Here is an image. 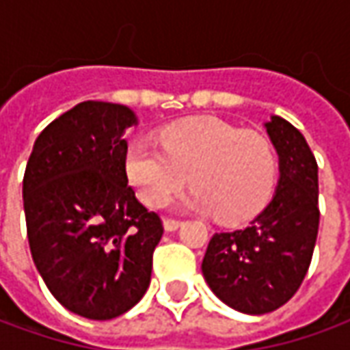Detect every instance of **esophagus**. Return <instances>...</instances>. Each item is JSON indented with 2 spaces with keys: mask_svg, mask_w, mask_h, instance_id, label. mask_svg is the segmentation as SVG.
<instances>
[{
  "mask_svg": "<svg viewBox=\"0 0 350 350\" xmlns=\"http://www.w3.org/2000/svg\"><path fill=\"white\" fill-rule=\"evenodd\" d=\"M163 226H165L166 232H176V230L182 226V222H180V220H174V218H165Z\"/></svg>",
  "mask_w": 350,
  "mask_h": 350,
  "instance_id": "obj_1",
  "label": "esophagus"
}]
</instances>
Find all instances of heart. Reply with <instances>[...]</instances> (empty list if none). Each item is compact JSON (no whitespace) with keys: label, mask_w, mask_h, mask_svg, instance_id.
I'll list each match as a JSON object with an SVG mask.
<instances>
[{"label":"heart","mask_w":350,"mask_h":350,"mask_svg":"<svg viewBox=\"0 0 350 350\" xmlns=\"http://www.w3.org/2000/svg\"><path fill=\"white\" fill-rule=\"evenodd\" d=\"M161 149L135 139L126 151V176L147 206H161L189 182L187 206L215 213L222 224L245 222L274 189L275 155L265 135L216 116H191L159 132Z\"/></svg>","instance_id":"heart-1"}]
</instances>
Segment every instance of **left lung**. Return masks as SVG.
Masks as SVG:
<instances>
[{
  "mask_svg": "<svg viewBox=\"0 0 350 350\" xmlns=\"http://www.w3.org/2000/svg\"><path fill=\"white\" fill-rule=\"evenodd\" d=\"M265 128L280 157L274 197L247 228L213 235L201 265L213 293L245 314L272 312L297 293L320 224L318 165L305 135L282 116Z\"/></svg>",
  "mask_w": 350,
  "mask_h": 350,
  "instance_id": "obj_1",
  "label": "left lung"
}]
</instances>
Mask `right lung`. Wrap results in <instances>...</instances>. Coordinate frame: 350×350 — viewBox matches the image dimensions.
Returning a JSON list of instances; mask_svg holds the SVG:
<instances>
[{"mask_svg": "<svg viewBox=\"0 0 350 350\" xmlns=\"http://www.w3.org/2000/svg\"><path fill=\"white\" fill-rule=\"evenodd\" d=\"M132 109L84 101L36 139L23 180L30 253L47 289L90 320L124 314L144 297L163 222L128 185Z\"/></svg>", "mask_w": 350, "mask_h": 350, "instance_id": "obj_1", "label": "right lung"}]
</instances>
